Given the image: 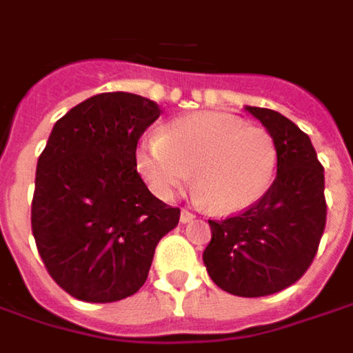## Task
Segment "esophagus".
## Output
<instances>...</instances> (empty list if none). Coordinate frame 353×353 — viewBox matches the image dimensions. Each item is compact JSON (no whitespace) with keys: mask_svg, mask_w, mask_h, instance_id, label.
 Segmentation results:
<instances>
[{"mask_svg":"<svg viewBox=\"0 0 353 353\" xmlns=\"http://www.w3.org/2000/svg\"><path fill=\"white\" fill-rule=\"evenodd\" d=\"M194 218H195L194 212H190V210H186V208H182V210H180V222L182 223H190Z\"/></svg>","mask_w":353,"mask_h":353,"instance_id":"1","label":"esophagus"}]
</instances>
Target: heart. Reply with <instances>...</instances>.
Masks as SVG:
<instances>
[{
    "label": "heart",
    "instance_id": "1",
    "mask_svg": "<svg viewBox=\"0 0 353 353\" xmlns=\"http://www.w3.org/2000/svg\"><path fill=\"white\" fill-rule=\"evenodd\" d=\"M135 165L161 199H171L186 186L195 169V199L220 214H236L269 192L279 148L265 128L199 112L173 120L163 135H146L135 152Z\"/></svg>",
    "mask_w": 353,
    "mask_h": 353
}]
</instances>
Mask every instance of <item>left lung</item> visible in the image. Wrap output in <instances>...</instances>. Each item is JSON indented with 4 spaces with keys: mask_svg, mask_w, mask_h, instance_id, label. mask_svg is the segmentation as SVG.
Wrapping results in <instances>:
<instances>
[{
    "mask_svg": "<svg viewBox=\"0 0 353 353\" xmlns=\"http://www.w3.org/2000/svg\"><path fill=\"white\" fill-rule=\"evenodd\" d=\"M246 110L276 143V179L254 207L208 220L212 239L203 261L223 292L265 297L295 284L314 261L327 216L325 179L305 131L276 110Z\"/></svg>",
    "mask_w": 353,
    "mask_h": 353,
    "instance_id": "left-lung-1",
    "label": "left lung"
}]
</instances>
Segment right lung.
Listing matches in <instances>:
<instances>
[{
	"label": "right lung",
	"instance_id": "obj_1",
	"mask_svg": "<svg viewBox=\"0 0 353 353\" xmlns=\"http://www.w3.org/2000/svg\"><path fill=\"white\" fill-rule=\"evenodd\" d=\"M158 103L107 92L54 123L35 173L32 231L46 271L86 303H114L141 290L156 246L180 220L137 173L141 135Z\"/></svg>",
	"mask_w": 353,
	"mask_h": 353
}]
</instances>
